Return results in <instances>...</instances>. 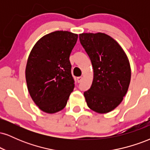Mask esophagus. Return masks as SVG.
<instances>
[{
	"label": "esophagus",
	"mask_w": 150,
	"mask_h": 150,
	"mask_svg": "<svg viewBox=\"0 0 150 150\" xmlns=\"http://www.w3.org/2000/svg\"><path fill=\"white\" fill-rule=\"evenodd\" d=\"M82 79H83V77H77V82H78V83H80L81 81L82 80Z\"/></svg>",
	"instance_id": "1"
}]
</instances>
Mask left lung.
Instances as JSON below:
<instances>
[{"label": "left lung", "instance_id": "1", "mask_svg": "<svg viewBox=\"0 0 150 150\" xmlns=\"http://www.w3.org/2000/svg\"><path fill=\"white\" fill-rule=\"evenodd\" d=\"M79 37L94 70L92 86L84 92L86 102L95 112H110L121 103L128 89L131 77L128 58L107 34L82 33Z\"/></svg>", "mask_w": 150, "mask_h": 150}]
</instances>
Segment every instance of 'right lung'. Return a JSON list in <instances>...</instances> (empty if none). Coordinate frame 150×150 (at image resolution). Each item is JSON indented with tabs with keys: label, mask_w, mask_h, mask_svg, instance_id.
Masks as SVG:
<instances>
[{
	"label": "right lung",
	"mask_w": 150,
	"mask_h": 150,
	"mask_svg": "<svg viewBox=\"0 0 150 150\" xmlns=\"http://www.w3.org/2000/svg\"><path fill=\"white\" fill-rule=\"evenodd\" d=\"M78 35L56 31L41 38L32 48L25 70L32 100L44 112L54 113L66 106L75 87L70 53Z\"/></svg>",
	"instance_id": "right-lung-1"
}]
</instances>
